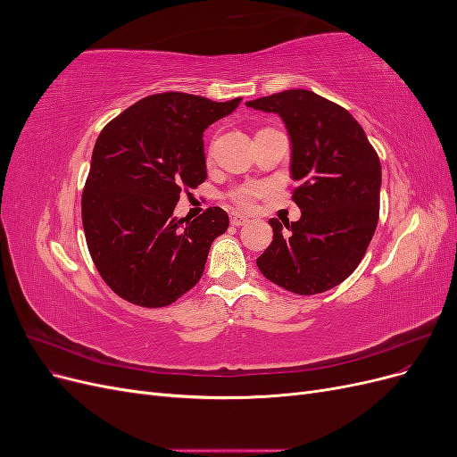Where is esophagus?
<instances>
[{
    "label": "esophagus",
    "mask_w": 457,
    "mask_h": 457,
    "mask_svg": "<svg viewBox=\"0 0 457 457\" xmlns=\"http://www.w3.org/2000/svg\"><path fill=\"white\" fill-rule=\"evenodd\" d=\"M230 223H232L234 227H242V225L247 223V217H245V215H240V213H232V215H230Z\"/></svg>",
    "instance_id": "34e87169"
}]
</instances>
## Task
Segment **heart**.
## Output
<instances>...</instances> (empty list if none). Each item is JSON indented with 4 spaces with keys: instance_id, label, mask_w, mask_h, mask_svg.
<instances>
[{
    "instance_id": "1",
    "label": "heart",
    "mask_w": 457,
    "mask_h": 457,
    "mask_svg": "<svg viewBox=\"0 0 457 457\" xmlns=\"http://www.w3.org/2000/svg\"><path fill=\"white\" fill-rule=\"evenodd\" d=\"M261 192H262V187H259V185H244V187L234 190L230 198L240 207H252L259 200Z\"/></svg>"
}]
</instances>
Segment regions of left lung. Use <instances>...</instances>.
<instances>
[{
  "label": "left lung",
  "instance_id": "8db88e82",
  "mask_svg": "<svg viewBox=\"0 0 457 457\" xmlns=\"http://www.w3.org/2000/svg\"><path fill=\"white\" fill-rule=\"evenodd\" d=\"M278 114L289 146V177L297 183L295 223L270 219L272 242L257 257L261 274L297 295L336 287L358 267L379 217L381 163L347 110L307 89L247 101Z\"/></svg>",
  "mask_w": 457,
  "mask_h": 457
}]
</instances>
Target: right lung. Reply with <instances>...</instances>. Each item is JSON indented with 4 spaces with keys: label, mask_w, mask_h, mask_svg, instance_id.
Masks as SVG:
<instances>
[{
    "label": "right lung",
    "mask_w": 457,
    "mask_h": 457,
    "mask_svg": "<svg viewBox=\"0 0 457 457\" xmlns=\"http://www.w3.org/2000/svg\"><path fill=\"white\" fill-rule=\"evenodd\" d=\"M188 93L135 103L101 131L81 196L91 259L114 294L139 307L171 305L204 274L228 215L175 217L183 188L205 181L204 131L238 108Z\"/></svg>",
    "instance_id": "1"
}]
</instances>
